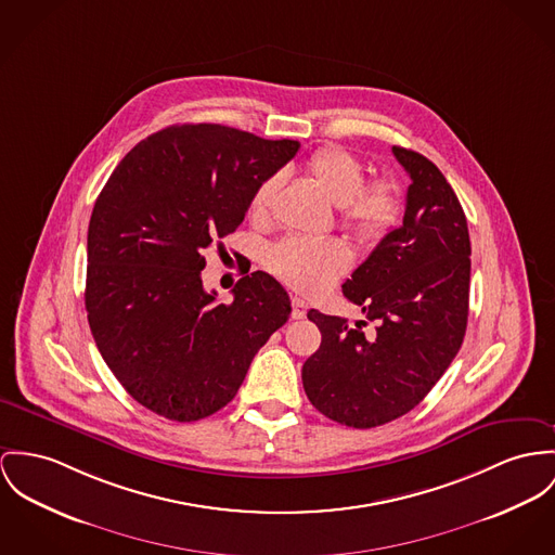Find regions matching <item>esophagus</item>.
<instances>
[{"label":"esophagus","mask_w":555,"mask_h":555,"mask_svg":"<svg viewBox=\"0 0 555 555\" xmlns=\"http://www.w3.org/2000/svg\"><path fill=\"white\" fill-rule=\"evenodd\" d=\"M306 317V304H304V299L294 298L292 301V319H304Z\"/></svg>","instance_id":"esophagus-1"}]
</instances>
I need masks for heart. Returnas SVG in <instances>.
I'll list each match as a JSON object with an SVG mask.
<instances>
[{
	"label": "heart",
	"instance_id": "obj_1",
	"mask_svg": "<svg viewBox=\"0 0 555 555\" xmlns=\"http://www.w3.org/2000/svg\"><path fill=\"white\" fill-rule=\"evenodd\" d=\"M308 171L327 198L341 205L344 223L361 236H380L397 219V198L386 183H365L363 165L348 150L330 145L308 158ZM279 177H266L251 196V214L263 215L270 207ZM348 263L340 245L321 238L289 236L270 251V266L301 292L325 289Z\"/></svg>",
	"mask_w": 555,
	"mask_h": 555
}]
</instances>
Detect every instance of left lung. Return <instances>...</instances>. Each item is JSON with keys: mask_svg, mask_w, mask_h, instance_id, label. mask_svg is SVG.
<instances>
[{"mask_svg": "<svg viewBox=\"0 0 555 555\" xmlns=\"http://www.w3.org/2000/svg\"><path fill=\"white\" fill-rule=\"evenodd\" d=\"M412 183L403 223L341 285L365 321L310 310L321 346L301 367L310 403L352 428L386 425L414 410L456 357L469 317L470 241L465 211L441 171L392 147Z\"/></svg>", "mask_w": 555, "mask_h": 555, "instance_id": "obj_1", "label": "left lung"}]
</instances>
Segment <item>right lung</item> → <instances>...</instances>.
<instances>
[{
	"instance_id": "add662e5",
	"label": "right lung",
	"mask_w": 555,
	"mask_h": 555,
	"mask_svg": "<svg viewBox=\"0 0 555 555\" xmlns=\"http://www.w3.org/2000/svg\"><path fill=\"white\" fill-rule=\"evenodd\" d=\"M298 150L221 125L163 128L101 190L88 223V323L118 383L154 414L194 423L221 410L287 323L292 301L270 274L243 276L219 304L201 272L203 251L243 223L257 185Z\"/></svg>"
}]
</instances>
